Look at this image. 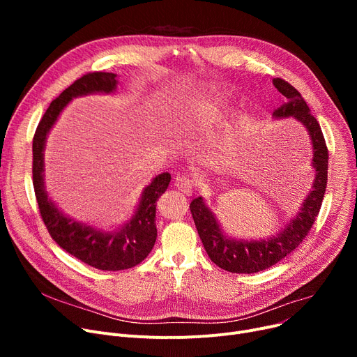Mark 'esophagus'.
<instances>
[{
    "label": "esophagus",
    "mask_w": 357,
    "mask_h": 357,
    "mask_svg": "<svg viewBox=\"0 0 357 357\" xmlns=\"http://www.w3.org/2000/svg\"><path fill=\"white\" fill-rule=\"evenodd\" d=\"M175 186H176V190H179L181 192H183L186 195H192V192H194V183L190 178H186V176H176Z\"/></svg>",
    "instance_id": "1"
}]
</instances>
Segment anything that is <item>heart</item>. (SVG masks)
<instances>
[{"instance_id":"b5f03b06","label":"heart","mask_w":357,"mask_h":357,"mask_svg":"<svg viewBox=\"0 0 357 357\" xmlns=\"http://www.w3.org/2000/svg\"><path fill=\"white\" fill-rule=\"evenodd\" d=\"M227 107H229L227 98H222V97L202 98L192 105L188 120L191 126H195V127L214 124L218 121L222 112L227 109Z\"/></svg>"}]
</instances>
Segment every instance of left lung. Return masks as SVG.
<instances>
[{
	"label": "left lung",
	"instance_id": "1",
	"mask_svg": "<svg viewBox=\"0 0 357 357\" xmlns=\"http://www.w3.org/2000/svg\"><path fill=\"white\" fill-rule=\"evenodd\" d=\"M273 85L287 97V102L276 108L272 117L275 120L295 119L305 128L312 149L311 167L314 181L303 204L284 226H280L275 234L259 238L229 236L204 198L192 199L190 208L205 252L218 268L233 273L260 272L276 265L279 260L294 252L312 227L326 194L328 150L321 127L311 114L301 93L292 85L279 78L273 79Z\"/></svg>",
	"mask_w": 357,
	"mask_h": 357
}]
</instances>
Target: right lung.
<instances>
[{
	"mask_svg": "<svg viewBox=\"0 0 357 357\" xmlns=\"http://www.w3.org/2000/svg\"><path fill=\"white\" fill-rule=\"evenodd\" d=\"M117 85V73L92 72L84 75L50 102L33 137L34 192L52 238L69 255L100 271L133 268L152 252L158 237L156 201L167 190L171 174L156 175L144 186L131 217L116 229L105 230L70 217L52 199L45 182V149L50 130L73 98L92 93L109 96L116 92Z\"/></svg>",
	"mask_w": 357,
	"mask_h": 357,
	"instance_id": "obj_1",
	"label": "right lung"
}]
</instances>
